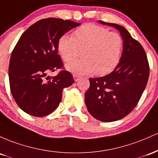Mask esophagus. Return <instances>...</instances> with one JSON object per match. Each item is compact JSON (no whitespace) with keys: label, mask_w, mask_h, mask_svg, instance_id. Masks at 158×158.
Here are the masks:
<instances>
[{"label":"esophagus","mask_w":158,"mask_h":158,"mask_svg":"<svg viewBox=\"0 0 158 158\" xmlns=\"http://www.w3.org/2000/svg\"><path fill=\"white\" fill-rule=\"evenodd\" d=\"M73 77H74V80L75 81H77L80 78V76L78 74H73Z\"/></svg>","instance_id":"obj_1"}]
</instances>
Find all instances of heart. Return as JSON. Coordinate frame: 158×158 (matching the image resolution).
I'll return each mask as SVG.
<instances>
[{
	"instance_id": "1",
	"label": "heart",
	"mask_w": 158,
	"mask_h": 158,
	"mask_svg": "<svg viewBox=\"0 0 158 158\" xmlns=\"http://www.w3.org/2000/svg\"><path fill=\"white\" fill-rule=\"evenodd\" d=\"M124 49V40L117 33L93 24H85L74 32L73 36L63 35L58 41V51L62 59L70 62L79 56L83 58L66 65L75 74L98 76L110 73L117 67Z\"/></svg>"
}]
</instances>
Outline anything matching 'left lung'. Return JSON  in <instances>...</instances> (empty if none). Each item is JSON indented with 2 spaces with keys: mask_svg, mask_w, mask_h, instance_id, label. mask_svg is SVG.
<instances>
[{
  "mask_svg": "<svg viewBox=\"0 0 158 158\" xmlns=\"http://www.w3.org/2000/svg\"><path fill=\"white\" fill-rule=\"evenodd\" d=\"M117 29L124 40L119 63L111 73L89 78L90 86L85 94V103L96 119L110 122L128 115L140 99L149 76L146 51L138 41L123 27L99 21Z\"/></svg>",
  "mask_w": 158,
  "mask_h": 158,
  "instance_id": "1",
  "label": "left lung"
}]
</instances>
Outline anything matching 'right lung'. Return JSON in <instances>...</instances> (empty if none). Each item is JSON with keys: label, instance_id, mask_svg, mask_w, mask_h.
<instances>
[{"label": "right lung", "instance_id": "add662e5", "mask_svg": "<svg viewBox=\"0 0 158 158\" xmlns=\"http://www.w3.org/2000/svg\"><path fill=\"white\" fill-rule=\"evenodd\" d=\"M80 24L56 18L42 19L18 41L10 57L9 80L12 96L23 111L42 117L59 106L63 89L74 82L72 74L63 69L48 81L45 78L48 72L64 68L58 54V41Z\"/></svg>", "mask_w": 158, "mask_h": 158}]
</instances>
